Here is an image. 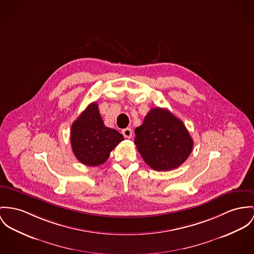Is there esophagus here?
<instances>
[{
	"mask_svg": "<svg viewBox=\"0 0 254 254\" xmlns=\"http://www.w3.org/2000/svg\"><path fill=\"white\" fill-rule=\"evenodd\" d=\"M122 133L126 138H130L132 136V131H131V128H129V127H127V128L123 129Z\"/></svg>",
	"mask_w": 254,
	"mask_h": 254,
	"instance_id": "esophagus-1",
	"label": "esophagus"
}]
</instances>
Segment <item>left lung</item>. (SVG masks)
Here are the masks:
<instances>
[{
	"instance_id": "obj_1",
	"label": "left lung",
	"mask_w": 254,
	"mask_h": 254,
	"mask_svg": "<svg viewBox=\"0 0 254 254\" xmlns=\"http://www.w3.org/2000/svg\"><path fill=\"white\" fill-rule=\"evenodd\" d=\"M137 150L156 171L178 168L190 156L193 140L184 123L167 109L153 108L135 128Z\"/></svg>"
}]
</instances>
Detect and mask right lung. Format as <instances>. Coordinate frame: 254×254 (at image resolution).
<instances>
[{
  "instance_id": "1",
  "label": "right lung",
  "mask_w": 254,
  "mask_h": 254,
  "mask_svg": "<svg viewBox=\"0 0 254 254\" xmlns=\"http://www.w3.org/2000/svg\"><path fill=\"white\" fill-rule=\"evenodd\" d=\"M124 136L104 126L97 102L91 103L71 126V149L79 161L88 166L104 163Z\"/></svg>"
}]
</instances>
